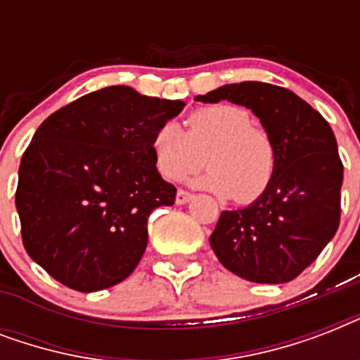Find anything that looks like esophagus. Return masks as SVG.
I'll return each mask as SVG.
<instances>
[{
  "label": "esophagus",
  "mask_w": 360,
  "mask_h": 360,
  "mask_svg": "<svg viewBox=\"0 0 360 360\" xmlns=\"http://www.w3.org/2000/svg\"><path fill=\"white\" fill-rule=\"evenodd\" d=\"M191 200H192L191 192L183 191V188H179L177 194H175V203H177V205H185V203H188Z\"/></svg>",
  "instance_id": "obj_1"
}]
</instances>
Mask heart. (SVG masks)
Instances as JSON below:
<instances>
[{
    "mask_svg": "<svg viewBox=\"0 0 360 360\" xmlns=\"http://www.w3.org/2000/svg\"><path fill=\"white\" fill-rule=\"evenodd\" d=\"M205 155V174L192 185L237 203H252L269 191L276 175L278 151L273 136L254 124L250 110L230 103L194 110L186 117V132L166 121L153 132L155 168L164 179L177 181L196 169Z\"/></svg>",
    "mask_w": 360,
    "mask_h": 360,
    "instance_id": "obj_1",
    "label": "heart"
}]
</instances>
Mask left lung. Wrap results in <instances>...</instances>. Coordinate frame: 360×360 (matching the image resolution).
Instances as JSON below:
<instances>
[{"mask_svg": "<svg viewBox=\"0 0 360 360\" xmlns=\"http://www.w3.org/2000/svg\"><path fill=\"white\" fill-rule=\"evenodd\" d=\"M196 101L246 106L278 151L269 191L248 207L222 211L209 237L211 248L228 271L250 282L297 278L340 224L344 166L333 129L295 93L263 82L228 84Z\"/></svg>", "mask_w": 360, "mask_h": 360, "instance_id": "obj_1", "label": "left lung"}]
</instances>
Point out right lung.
Wrapping results in <instances>:
<instances>
[{
    "label": "right lung",
    "mask_w": 360,
    "mask_h": 360,
    "mask_svg": "<svg viewBox=\"0 0 360 360\" xmlns=\"http://www.w3.org/2000/svg\"><path fill=\"white\" fill-rule=\"evenodd\" d=\"M183 106L110 86L42 121L22 155L16 209L25 252L50 276L89 293L134 271L149 214L177 192L155 168L153 132Z\"/></svg>",
    "instance_id": "right-lung-1"
}]
</instances>
